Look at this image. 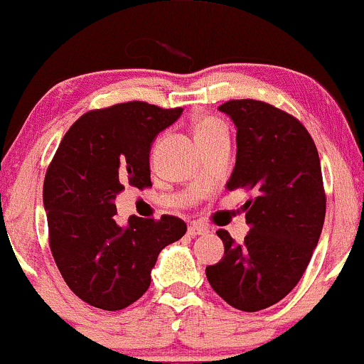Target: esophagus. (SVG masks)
<instances>
[{"mask_svg": "<svg viewBox=\"0 0 364 364\" xmlns=\"http://www.w3.org/2000/svg\"><path fill=\"white\" fill-rule=\"evenodd\" d=\"M187 233H189V237H196V235H205V233H208V230L203 226V224L194 223V224H191L189 228H187Z\"/></svg>", "mask_w": 364, "mask_h": 364, "instance_id": "obj_1", "label": "esophagus"}]
</instances>
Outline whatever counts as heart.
Returning a JSON list of instances; mask_svg holds the SVG:
<instances>
[{
	"instance_id": "heart-1",
	"label": "heart",
	"mask_w": 364,
	"mask_h": 364,
	"mask_svg": "<svg viewBox=\"0 0 364 364\" xmlns=\"http://www.w3.org/2000/svg\"><path fill=\"white\" fill-rule=\"evenodd\" d=\"M223 126V122L217 121V119H205V121H201L200 124L196 127V134L203 133V131H208V129H213V127H219Z\"/></svg>"
}]
</instances>
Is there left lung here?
Wrapping results in <instances>:
<instances>
[{
  "instance_id": "1",
  "label": "left lung",
  "mask_w": 364,
  "mask_h": 364,
  "mask_svg": "<svg viewBox=\"0 0 364 364\" xmlns=\"http://www.w3.org/2000/svg\"><path fill=\"white\" fill-rule=\"evenodd\" d=\"M237 126V163L228 189H245L250 231L237 245L217 231L224 257L207 268L220 298L243 312L275 305L294 289L319 242L326 215L317 147L306 127L287 112L257 100L219 107Z\"/></svg>"
}]
</instances>
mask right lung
I'll list each match as a JSON object with an SVG mask.
<instances>
[{
	"instance_id": "obj_1",
	"label": "right lung",
	"mask_w": 364,
	"mask_h": 364,
	"mask_svg": "<svg viewBox=\"0 0 364 364\" xmlns=\"http://www.w3.org/2000/svg\"><path fill=\"white\" fill-rule=\"evenodd\" d=\"M182 108L127 101L73 122L47 168L43 205L52 257L82 301L122 310L144 296L161 250L186 235L181 217L115 223L124 187H152L149 152Z\"/></svg>"
}]
</instances>
